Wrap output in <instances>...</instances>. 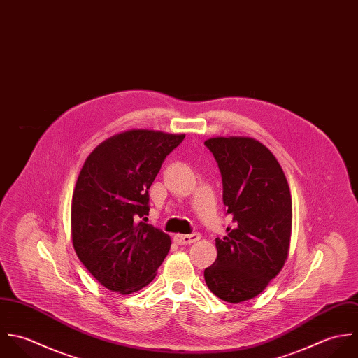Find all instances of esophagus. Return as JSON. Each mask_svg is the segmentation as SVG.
Instances as JSON below:
<instances>
[{
    "mask_svg": "<svg viewBox=\"0 0 358 358\" xmlns=\"http://www.w3.org/2000/svg\"><path fill=\"white\" fill-rule=\"evenodd\" d=\"M199 239H201V234H192V235L177 234V235H174V242L178 245H191V243L198 242Z\"/></svg>",
    "mask_w": 358,
    "mask_h": 358,
    "instance_id": "34e87169",
    "label": "esophagus"
}]
</instances>
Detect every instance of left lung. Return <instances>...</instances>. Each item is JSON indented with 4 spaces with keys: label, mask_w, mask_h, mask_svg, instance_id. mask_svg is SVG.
Instances as JSON below:
<instances>
[{
    "label": "left lung",
    "mask_w": 358,
    "mask_h": 358,
    "mask_svg": "<svg viewBox=\"0 0 358 358\" xmlns=\"http://www.w3.org/2000/svg\"><path fill=\"white\" fill-rule=\"evenodd\" d=\"M222 177V201L234 227L215 239L217 259L205 270L215 296L241 303L260 294L282 270L292 235V198L273 152L250 137L205 141Z\"/></svg>",
    "instance_id": "obj_1"
}]
</instances>
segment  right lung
<instances>
[{
  "label": "right lung",
  "instance_id": "right-lung-1",
  "mask_svg": "<svg viewBox=\"0 0 358 358\" xmlns=\"http://www.w3.org/2000/svg\"><path fill=\"white\" fill-rule=\"evenodd\" d=\"M184 137L127 130L95 146L80 170L71 213L73 248L112 292L130 294L150 284L170 250V236L145 222L148 189Z\"/></svg>",
  "mask_w": 358,
  "mask_h": 358
}]
</instances>
